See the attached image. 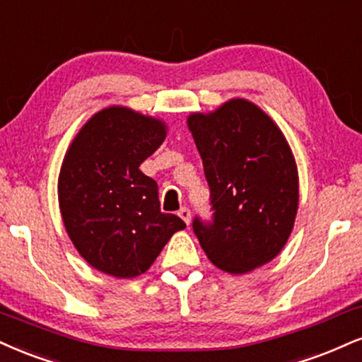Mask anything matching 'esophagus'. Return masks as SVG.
I'll return each instance as SVG.
<instances>
[{
    "instance_id": "obj_1",
    "label": "esophagus",
    "mask_w": 362,
    "mask_h": 362,
    "mask_svg": "<svg viewBox=\"0 0 362 362\" xmlns=\"http://www.w3.org/2000/svg\"><path fill=\"white\" fill-rule=\"evenodd\" d=\"M178 216H180V219L184 221V223L189 226L190 224V211L187 207H182L180 211H178Z\"/></svg>"
}]
</instances>
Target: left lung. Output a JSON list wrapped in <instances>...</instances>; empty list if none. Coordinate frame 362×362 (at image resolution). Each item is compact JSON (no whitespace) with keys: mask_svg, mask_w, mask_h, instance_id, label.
Wrapping results in <instances>:
<instances>
[{"mask_svg":"<svg viewBox=\"0 0 362 362\" xmlns=\"http://www.w3.org/2000/svg\"><path fill=\"white\" fill-rule=\"evenodd\" d=\"M211 189V223L194 233L217 268L243 275L288 241L298 209V172L288 141L263 110L230 99L187 117Z\"/></svg>","mask_w":362,"mask_h":362,"instance_id":"obj_1","label":"left lung"}]
</instances>
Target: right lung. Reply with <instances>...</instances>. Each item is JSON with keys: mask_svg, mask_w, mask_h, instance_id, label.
Here are the masks:
<instances>
[{"mask_svg": "<svg viewBox=\"0 0 362 362\" xmlns=\"http://www.w3.org/2000/svg\"><path fill=\"white\" fill-rule=\"evenodd\" d=\"M167 124L129 107L95 112L76 134L59 173V206L69 238L90 267L134 278L185 228L160 211L158 185L139 170L163 143Z\"/></svg>", "mask_w": 362, "mask_h": 362, "instance_id": "add662e5", "label": "right lung"}]
</instances>
